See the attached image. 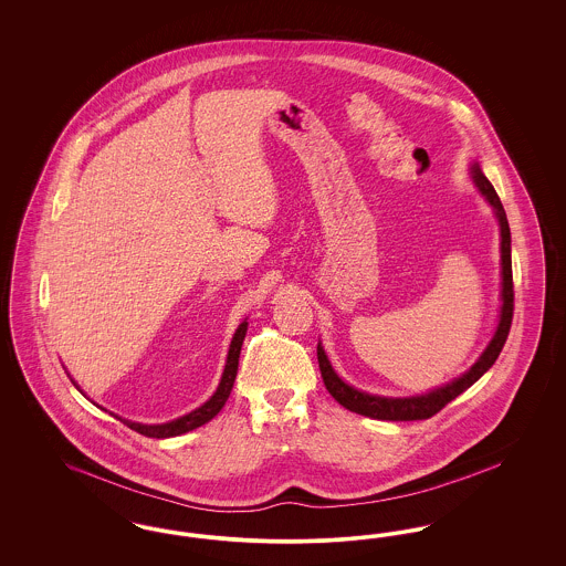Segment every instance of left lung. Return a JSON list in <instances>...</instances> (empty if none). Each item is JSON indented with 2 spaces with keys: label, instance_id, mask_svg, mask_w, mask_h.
<instances>
[{
  "label": "left lung",
  "instance_id": "8db88e82",
  "mask_svg": "<svg viewBox=\"0 0 566 566\" xmlns=\"http://www.w3.org/2000/svg\"><path fill=\"white\" fill-rule=\"evenodd\" d=\"M473 180L482 190L488 203L494 208L499 224H501V265H503V307H501V321L496 326V333L490 342V346L485 348L484 354L480 356V360L454 381H450L443 388H437L429 395L422 397H409V399H386V397H374L367 392H360L356 388L348 386L344 379L333 371L323 346L318 344V365H321V374H323L324 386L331 392V397L339 405H344L346 409H350L354 413L367 416V418H376V420H395V422H409V420H427L432 418L434 413H439L446 405L454 401L460 392H464L469 386H473L485 371L494 365V360L499 358V354L503 350L510 328L513 321V273H512V233H510V222L507 214L503 210V203L496 195L494 187L490 185V180L485 178L478 163H473L471 167Z\"/></svg>",
  "mask_w": 566,
  "mask_h": 566
}]
</instances>
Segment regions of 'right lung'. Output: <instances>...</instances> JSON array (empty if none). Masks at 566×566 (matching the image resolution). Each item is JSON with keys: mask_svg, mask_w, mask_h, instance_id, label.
Here are the masks:
<instances>
[{"mask_svg": "<svg viewBox=\"0 0 566 566\" xmlns=\"http://www.w3.org/2000/svg\"><path fill=\"white\" fill-rule=\"evenodd\" d=\"M245 328L248 323L240 324V328L235 331L233 335V342H231V348H229V356H227V365H224V374L220 379V386L214 392V397L208 401V403L197 407L195 411H190L187 416L178 418V420H171L167 424H139V422H129V420H123L132 431L139 432L144 437H155V439H165V437H178V434H185V432L192 431L206 422H210L214 418L216 413L224 407L231 390H233V384H235V376H238V365H240V352H242L243 337H245Z\"/></svg>", "mask_w": 566, "mask_h": 566, "instance_id": "right-lung-1", "label": "right lung"}]
</instances>
